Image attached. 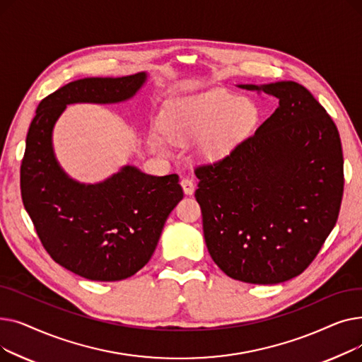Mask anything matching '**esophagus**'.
<instances>
[{
    "label": "esophagus",
    "instance_id": "esophagus-1",
    "mask_svg": "<svg viewBox=\"0 0 362 362\" xmlns=\"http://www.w3.org/2000/svg\"><path fill=\"white\" fill-rule=\"evenodd\" d=\"M180 183H182V187H183V192L186 195H192L195 192V183L191 177H183Z\"/></svg>",
    "mask_w": 362,
    "mask_h": 362
}]
</instances>
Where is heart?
<instances>
[{"label":"heart","instance_id":"obj_1","mask_svg":"<svg viewBox=\"0 0 362 362\" xmlns=\"http://www.w3.org/2000/svg\"><path fill=\"white\" fill-rule=\"evenodd\" d=\"M258 107L227 90L216 89L179 103L168 123V135L183 142L201 138V154L217 160L254 130Z\"/></svg>","mask_w":362,"mask_h":362}]
</instances>
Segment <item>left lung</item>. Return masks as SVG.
Listing matches in <instances>:
<instances>
[{
  "label": "left lung",
  "instance_id": "1",
  "mask_svg": "<svg viewBox=\"0 0 362 362\" xmlns=\"http://www.w3.org/2000/svg\"><path fill=\"white\" fill-rule=\"evenodd\" d=\"M279 107L226 157L197 165L208 252L245 283L276 284L308 269L337 221L344 154L332 117L296 82L240 85Z\"/></svg>",
  "mask_w": 362,
  "mask_h": 362
}]
</instances>
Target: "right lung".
I'll return each instance as SVG.
<instances>
[{
	"label": "right lung",
	"mask_w": 362,
	"mask_h": 362,
	"mask_svg": "<svg viewBox=\"0 0 362 362\" xmlns=\"http://www.w3.org/2000/svg\"><path fill=\"white\" fill-rule=\"evenodd\" d=\"M145 73L70 82L36 108L21 165L23 205L49 257L95 281L138 273L156 251L164 223L183 198L176 173L149 176L126 165L98 185L69 179L57 164L51 133L67 104L119 103L130 98Z\"/></svg>",
	"instance_id": "1"
}]
</instances>
